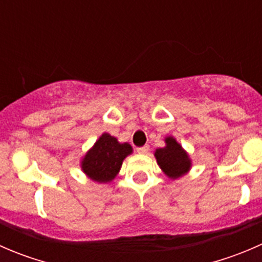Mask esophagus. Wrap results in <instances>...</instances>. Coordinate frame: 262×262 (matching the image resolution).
Returning a JSON list of instances; mask_svg holds the SVG:
<instances>
[{
  "label": "esophagus",
  "instance_id": "esophagus-1",
  "mask_svg": "<svg viewBox=\"0 0 262 262\" xmlns=\"http://www.w3.org/2000/svg\"><path fill=\"white\" fill-rule=\"evenodd\" d=\"M137 152H138L139 155H147V153L149 152V147H148V146L139 147V148H137Z\"/></svg>",
  "mask_w": 262,
  "mask_h": 262
}]
</instances>
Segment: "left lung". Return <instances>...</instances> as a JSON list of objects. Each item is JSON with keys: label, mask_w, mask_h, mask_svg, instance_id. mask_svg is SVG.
<instances>
[{"label": "left lung", "mask_w": 262, "mask_h": 262, "mask_svg": "<svg viewBox=\"0 0 262 262\" xmlns=\"http://www.w3.org/2000/svg\"><path fill=\"white\" fill-rule=\"evenodd\" d=\"M155 157L162 172L171 180H178L185 176L192 166L189 153L172 136L166 137L165 147L157 148Z\"/></svg>", "instance_id": "8db88e82"}]
</instances>
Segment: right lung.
Instances as JSON below:
<instances>
[{"mask_svg": "<svg viewBox=\"0 0 262 262\" xmlns=\"http://www.w3.org/2000/svg\"><path fill=\"white\" fill-rule=\"evenodd\" d=\"M133 153L129 143H120L109 133H102L81 158V170L90 180L107 184L118 176L123 161Z\"/></svg>", "mask_w": 262, "mask_h": 262, "instance_id": "add662e5", "label": "right lung"}]
</instances>
